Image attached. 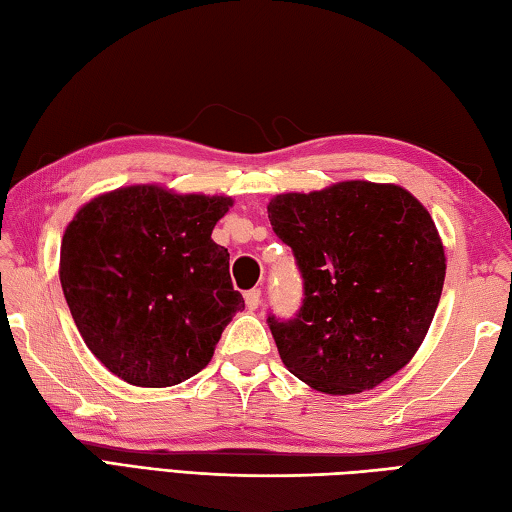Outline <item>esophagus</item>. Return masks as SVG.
<instances>
[{"label": "esophagus", "instance_id": "obj_1", "mask_svg": "<svg viewBox=\"0 0 512 512\" xmlns=\"http://www.w3.org/2000/svg\"><path fill=\"white\" fill-rule=\"evenodd\" d=\"M244 299H246L248 310H255L259 304H262V290H259V288L248 290V293L244 295Z\"/></svg>", "mask_w": 512, "mask_h": 512}]
</instances>
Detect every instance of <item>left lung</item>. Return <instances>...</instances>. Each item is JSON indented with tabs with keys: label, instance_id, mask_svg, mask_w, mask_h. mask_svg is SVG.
I'll list each match as a JSON object with an SVG mask.
<instances>
[{
	"label": "left lung",
	"instance_id": "left-lung-1",
	"mask_svg": "<svg viewBox=\"0 0 512 512\" xmlns=\"http://www.w3.org/2000/svg\"><path fill=\"white\" fill-rule=\"evenodd\" d=\"M304 277L295 319L268 317L284 366L326 395L386 382L415 357L446 277L442 237L417 197L364 179L268 202Z\"/></svg>",
	"mask_w": 512,
	"mask_h": 512
}]
</instances>
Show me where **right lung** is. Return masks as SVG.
<instances>
[{
	"instance_id": "add662e5",
	"label": "right lung",
	"mask_w": 512,
	"mask_h": 512,
	"mask_svg": "<svg viewBox=\"0 0 512 512\" xmlns=\"http://www.w3.org/2000/svg\"><path fill=\"white\" fill-rule=\"evenodd\" d=\"M226 195L135 184L77 210L59 250V282L79 335L124 382L166 388L213 359L244 299L213 228Z\"/></svg>"
}]
</instances>
